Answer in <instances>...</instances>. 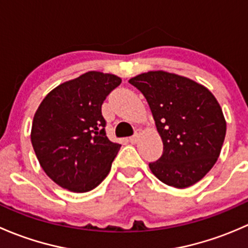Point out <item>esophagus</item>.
<instances>
[{"instance_id":"esophagus-1","label":"esophagus","mask_w":248,"mask_h":248,"mask_svg":"<svg viewBox=\"0 0 248 248\" xmlns=\"http://www.w3.org/2000/svg\"><path fill=\"white\" fill-rule=\"evenodd\" d=\"M139 137H140V131H139V129H137V131L134 132L133 136H132L131 138H129V142H132V144H136V142L138 141Z\"/></svg>"}]
</instances>
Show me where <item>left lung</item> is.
I'll return each mask as SVG.
<instances>
[{
  "label": "left lung",
  "instance_id": "8db88e82",
  "mask_svg": "<svg viewBox=\"0 0 248 248\" xmlns=\"http://www.w3.org/2000/svg\"><path fill=\"white\" fill-rule=\"evenodd\" d=\"M151 109L163 154L149 163L163 184L186 188L216 163L226 137L223 112L214 94L188 78L163 71L129 79Z\"/></svg>",
  "mask_w": 248,
  "mask_h": 248
}]
</instances>
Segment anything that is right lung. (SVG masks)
<instances>
[{
	"label": "right lung",
	"mask_w": 248,
	"mask_h": 248,
	"mask_svg": "<svg viewBox=\"0 0 248 248\" xmlns=\"http://www.w3.org/2000/svg\"><path fill=\"white\" fill-rule=\"evenodd\" d=\"M120 84L114 74L87 72L52 90L37 109L32 146L43 170L62 188L89 192L109 174L121 145L107 137L102 104Z\"/></svg>",
	"instance_id": "right-lung-1"
}]
</instances>
